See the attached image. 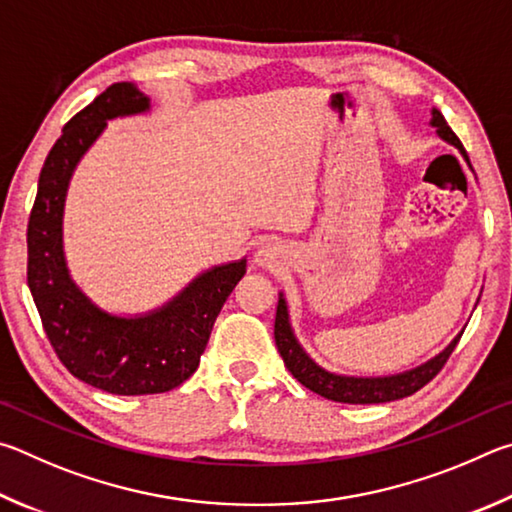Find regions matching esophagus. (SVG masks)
I'll return each instance as SVG.
<instances>
[{
	"mask_svg": "<svg viewBox=\"0 0 512 512\" xmlns=\"http://www.w3.org/2000/svg\"><path fill=\"white\" fill-rule=\"evenodd\" d=\"M256 263L263 267H276L279 265V249H276L274 242H263L256 251Z\"/></svg>",
	"mask_w": 512,
	"mask_h": 512,
	"instance_id": "esophagus-1",
	"label": "esophagus"
}]
</instances>
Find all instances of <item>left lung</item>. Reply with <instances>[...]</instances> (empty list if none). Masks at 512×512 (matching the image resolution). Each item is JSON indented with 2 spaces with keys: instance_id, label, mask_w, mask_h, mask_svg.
<instances>
[{
  "instance_id": "obj_1",
  "label": "left lung",
  "mask_w": 512,
  "mask_h": 512,
  "mask_svg": "<svg viewBox=\"0 0 512 512\" xmlns=\"http://www.w3.org/2000/svg\"><path fill=\"white\" fill-rule=\"evenodd\" d=\"M429 125L436 130L438 137L450 143V146H454L461 152V157L468 161V152L463 150V143L452 132V128L445 121V116L438 112L436 107H432V119H429ZM461 335L463 330L443 348L441 353L434 355L432 360L418 364L409 371L393 373V375H344V373L324 369V366L317 364L306 353V348L301 346L297 333H294L292 328L290 308L283 292H279V306H276V321H274L276 348H279L288 371L306 389L315 391L319 396H324L333 402H346V405H380V402L407 398L418 389H423L425 384L443 369L447 357L452 355L456 344H459Z\"/></svg>"
}]
</instances>
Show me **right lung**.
Here are the masks:
<instances>
[{
    "label": "right lung",
    "instance_id": "add662e5",
    "mask_svg": "<svg viewBox=\"0 0 512 512\" xmlns=\"http://www.w3.org/2000/svg\"><path fill=\"white\" fill-rule=\"evenodd\" d=\"M152 110L134 83H116L71 119L44 159L29 218V290L44 333L71 375L114 396L166 393L200 366L215 317L247 272V258L213 265L161 306L121 315L98 306L69 272L65 202L76 168L107 123Z\"/></svg>",
    "mask_w": 512,
    "mask_h": 512
}]
</instances>
